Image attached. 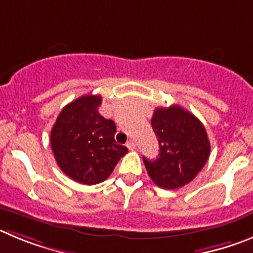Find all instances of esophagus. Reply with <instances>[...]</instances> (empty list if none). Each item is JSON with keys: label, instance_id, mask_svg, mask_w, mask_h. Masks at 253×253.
<instances>
[{"label": "esophagus", "instance_id": "obj_1", "mask_svg": "<svg viewBox=\"0 0 253 253\" xmlns=\"http://www.w3.org/2000/svg\"><path fill=\"white\" fill-rule=\"evenodd\" d=\"M127 147H128L129 150H135L136 149V142L133 140H129L127 141Z\"/></svg>", "mask_w": 253, "mask_h": 253}]
</instances>
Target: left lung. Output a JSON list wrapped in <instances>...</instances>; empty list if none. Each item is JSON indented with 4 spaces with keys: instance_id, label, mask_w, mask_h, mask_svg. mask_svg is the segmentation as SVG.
<instances>
[{
    "instance_id": "left-lung-1",
    "label": "left lung",
    "mask_w": 253,
    "mask_h": 253,
    "mask_svg": "<svg viewBox=\"0 0 253 253\" xmlns=\"http://www.w3.org/2000/svg\"><path fill=\"white\" fill-rule=\"evenodd\" d=\"M151 126L159 141V158L143 156L151 180L160 188L177 189L190 183L208 161L211 143L203 124L180 106L156 108Z\"/></svg>"
}]
</instances>
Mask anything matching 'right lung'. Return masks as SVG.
<instances>
[{
    "mask_svg": "<svg viewBox=\"0 0 253 253\" xmlns=\"http://www.w3.org/2000/svg\"><path fill=\"white\" fill-rule=\"evenodd\" d=\"M101 95H82L61 110L50 133L59 168L77 183L94 185L110 176L127 154L115 141L116 124L98 112Z\"/></svg>",
    "mask_w": 253,
    "mask_h": 253,
    "instance_id": "obj_1",
    "label": "right lung"
}]
</instances>
